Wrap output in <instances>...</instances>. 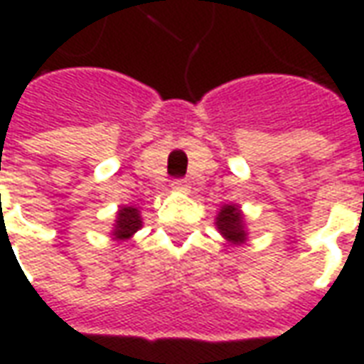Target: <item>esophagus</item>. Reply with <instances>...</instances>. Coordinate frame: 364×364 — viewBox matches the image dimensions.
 I'll list each match as a JSON object with an SVG mask.
<instances>
[{"mask_svg":"<svg viewBox=\"0 0 364 364\" xmlns=\"http://www.w3.org/2000/svg\"><path fill=\"white\" fill-rule=\"evenodd\" d=\"M171 191H177V193H185V191H189V185L185 179H175L171 181Z\"/></svg>","mask_w":364,"mask_h":364,"instance_id":"obj_1","label":"esophagus"}]
</instances>
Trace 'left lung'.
Instances as JSON below:
<instances>
[{
  "instance_id": "left-lung-1",
  "label": "left lung",
  "mask_w": 364,
  "mask_h": 364,
  "mask_svg": "<svg viewBox=\"0 0 364 364\" xmlns=\"http://www.w3.org/2000/svg\"><path fill=\"white\" fill-rule=\"evenodd\" d=\"M216 228L220 232L226 242L232 245L244 244L247 232H245L244 214L237 205H224L216 216Z\"/></svg>"
}]
</instances>
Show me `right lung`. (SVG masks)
Listing matches in <instances>:
<instances>
[{"mask_svg": "<svg viewBox=\"0 0 364 364\" xmlns=\"http://www.w3.org/2000/svg\"><path fill=\"white\" fill-rule=\"evenodd\" d=\"M140 228H142L140 210L134 208V206H122L119 213H117L112 236H114V240H128L130 236H134Z\"/></svg>", "mask_w": 364, "mask_h": 364, "instance_id": "1", "label": "right lung"}]
</instances>
